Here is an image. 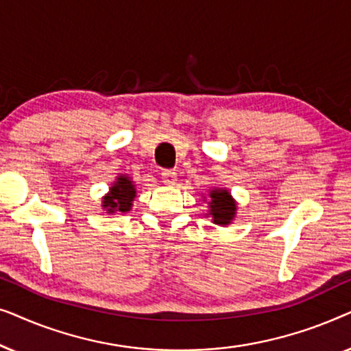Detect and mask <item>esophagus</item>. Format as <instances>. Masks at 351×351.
Masks as SVG:
<instances>
[{"label": "esophagus", "instance_id": "obj_1", "mask_svg": "<svg viewBox=\"0 0 351 351\" xmlns=\"http://www.w3.org/2000/svg\"><path fill=\"white\" fill-rule=\"evenodd\" d=\"M161 177H162V182H165L166 185L174 186L177 184V174L174 171H162Z\"/></svg>", "mask_w": 351, "mask_h": 351}]
</instances>
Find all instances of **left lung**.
<instances>
[{
	"mask_svg": "<svg viewBox=\"0 0 351 351\" xmlns=\"http://www.w3.org/2000/svg\"><path fill=\"white\" fill-rule=\"evenodd\" d=\"M203 201H208V214L206 217L213 219V223L219 227H228L237 217L238 203L232 193L225 186H214L209 190L208 198L203 196Z\"/></svg>",
	"mask_w": 351,
	"mask_h": 351,
	"instance_id": "left-lung-1",
	"label": "left lung"
}]
</instances>
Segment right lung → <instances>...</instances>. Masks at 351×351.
Wrapping results in <instances>:
<instances>
[{"instance_id":"obj_1","label":"right lung","mask_w":351,"mask_h":351,"mask_svg":"<svg viewBox=\"0 0 351 351\" xmlns=\"http://www.w3.org/2000/svg\"><path fill=\"white\" fill-rule=\"evenodd\" d=\"M137 196L136 184L129 174H118L108 189V193L102 196V209L107 214L128 213L132 209L134 198Z\"/></svg>"}]
</instances>
